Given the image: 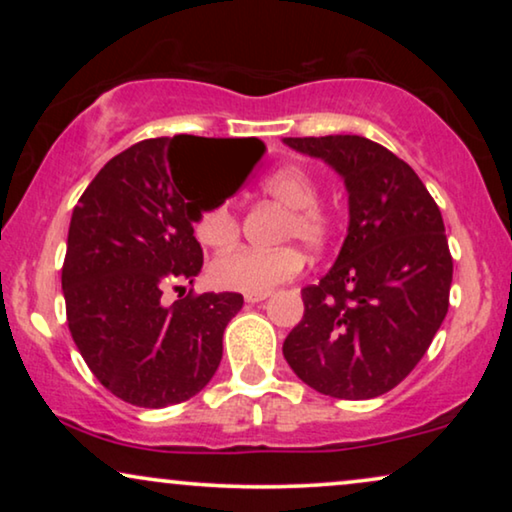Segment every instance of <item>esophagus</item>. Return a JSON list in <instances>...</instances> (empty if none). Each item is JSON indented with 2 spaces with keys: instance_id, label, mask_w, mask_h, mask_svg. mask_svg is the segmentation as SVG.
<instances>
[{
  "instance_id": "34e87169",
  "label": "esophagus",
  "mask_w": 512,
  "mask_h": 512,
  "mask_svg": "<svg viewBox=\"0 0 512 512\" xmlns=\"http://www.w3.org/2000/svg\"><path fill=\"white\" fill-rule=\"evenodd\" d=\"M265 298H270V291L247 293V296H244V300H247V303H261V300H265Z\"/></svg>"
}]
</instances>
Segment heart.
Wrapping results in <instances>:
<instances>
[{"mask_svg": "<svg viewBox=\"0 0 512 512\" xmlns=\"http://www.w3.org/2000/svg\"><path fill=\"white\" fill-rule=\"evenodd\" d=\"M261 191L289 209L282 223V240H298L310 251H324L333 240L335 221L326 207L319 205L321 188L310 170L300 165H284L261 181ZM195 237L212 249H226L240 237V219L230 200L205 205L195 216ZM305 258L296 247L277 249H233L214 258L209 279L228 291L261 293L296 277Z\"/></svg>", "mask_w": 512, "mask_h": 512, "instance_id": "b5f03b06", "label": "heart"}]
</instances>
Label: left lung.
<instances>
[{
  "instance_id": "8db88e82",
  "label": "left lung",
  "mask_w": 512,
  "mask_h": 512,
  "mask_svg": "<svg viewBox=\"0 0 512 512\" xmlns=\"http://www.w3.org/2000/svg\"><path fill=\"white\" fill-rule=\"evenodd\" d=\"M345 177L349 233L338 261L303 289L284 359L319 394L363 401L412 373L450 307L445 223L415 170L359 135L286 137Z\"/></svg>"
}]
</instances>
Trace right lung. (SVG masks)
<instances>
[{"label": "right lung", "mask_w": 512, "mask_h": 512, "mask_svg": "<svg viewBox=\"0 0 512 512\" xmlns=\"http://www.w3.org/2000/svg\"><path fill=\"white\" fill-rule=\"evenodd\" d=\"M263 149L256 137L144 139L111 158L79 198L62 263L67 326L90 373L121 401L167 408L214 377L242 293L181 289L170 305L163 293L202 270L193 221L214 200H198L200 174L242 158L251 170Z\"/></svg>", "instance_id": "add662e5"}]
</instances>
